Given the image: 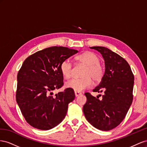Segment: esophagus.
I'll list each match as a JSON object with an SVG mask.
<instances>
[{"mask_svg": "<svg viewBox=\"0 0 147 147\" xmlns=\"http://www.w3.org/2000/svg\"><path fill=\"white\" fill-rule=\"evenodd\" d=\"M74 94H75V95H76V97H78L79 95H81V92H79L75 91V92H74Z\"/></svg>", "mask_w": 147, "mask_h": 147, "instance_id": "34e87169", "label": "esophagus"}]
</instances>
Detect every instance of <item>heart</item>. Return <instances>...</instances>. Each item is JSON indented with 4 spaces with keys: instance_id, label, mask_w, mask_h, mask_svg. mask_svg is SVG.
I'll return each instance as SVG.
<instances>
[{
    "instance_id": "obj_1",
    "label": "heart",
    "mask_w": 147,
    "mask_h": 147,
    "mask_svg": "<svg viewBox=\"0 0 147 147\" xmlns=\"http://www.w3.org/2000/svg\"><path fill=\"white\" fill-rule=\"evenodd\" d=\"M76 59L86 66L80 79H72L67 81L66 87L75 91L81 92L89 89L92 86V81L99 82L105 74V68L100 63V57L94 52L87 51L78 55ZM61 72L66 79H69L72 74L73 64L69 59L64 60L60 64Z\"/></svg>"
}]
</instances>
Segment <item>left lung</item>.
<instances>
[{"mask_svg": "<svg viewBox=\"0 0 147 147\" xmlns=\"http://www.w3.org/2000/svg\"><path fill=\"white\" fill-rule=\"evenodd\" d=\"M102 55L105 71L101 82L93 92H103L101 99L85 93L83 107L86 118L94 127L108 131L115 128L126 116L133 100L134 76L127 61L104 47H90ZM100 96V95H99Z\"/></svg>", "mask_w": 147, "mask_h": 147, "instance_id": "8db88e82", "label": "left lung"}]
</instances>
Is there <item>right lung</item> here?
Returning <instances> with one entry per match:
<instances>
[{"label": "right lung", "mask_w": 147, "mask_h": 147, "mask_svg": "<svg viewBox=\"0 0 147 147\" xmlns=\"http://www.w3.org/2000/svg\"><path fill=\"white\" fill-rule=\"evenodd\" d=\"M78 50L64 47H48L29 56L17 75L16 100L26 122L33 127L49 130L63 120L68 104L75 98L67 88L53 95L63 86L60 64Z\"/></svg>", "instance_id": "1"}]
</instances>
